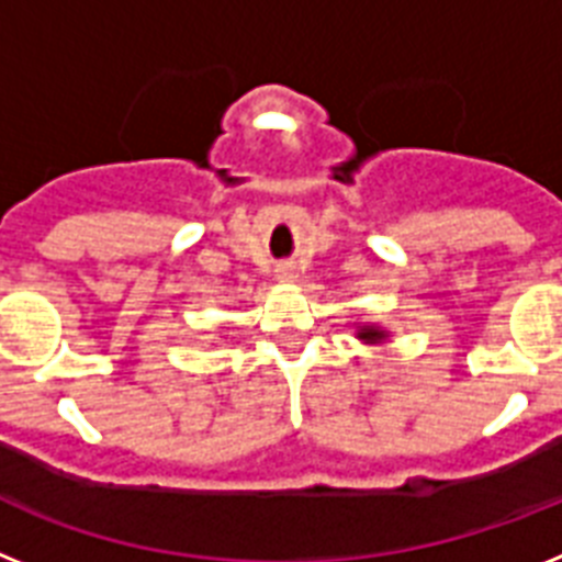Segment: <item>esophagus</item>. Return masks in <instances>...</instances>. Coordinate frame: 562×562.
<instances>
[{
  "label": "esophagus",
  "instance_id": "obj_1",
  "mask_svg": "<svg viewBox=\"0 0 562 562\" xmlns=\"http://www.w3.org/2000/svg\"><path fill=\"white\" fill-rule=\"evenodd\" d=\"M277 280L294 282L296 280V268L294 266H280V268H277Z\"/></svg>",
  "mask_w": 562,
  "mask_h": 562
}]
</instances>
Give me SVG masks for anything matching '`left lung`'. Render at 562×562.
I'll return each instance as SVG.
<instances>
[{
  "instance_id": "left-lung-1",
  "label": "left lung",
  "mask_w": 562,
  "mask_h": 562,
  "mask_svg": "<svg viewBox=\"0 0 562 562\" xmlns=\"http://www.w3.org/2000/svg\"><path fill=\"white\" fill-rule=\"evenodd\" d=\"M353 337L366 342V346H383L385 339L391 337V331H385L383 325L376 323H357V334Z\"/></svg>"
}]
</instances>
